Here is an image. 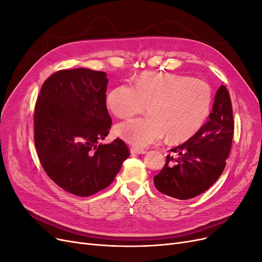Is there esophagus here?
<instances>
[{
  "mask_svg": "<svg viewBox=\"0 0 262 262\" xmlns=\"http://www.w3.org/2000/svg\"><path fill=\"white\" fill-rule=\"evenodd\" d=\"M130 152L132 154H145L146 150L143 148H139V147H131Z\"/></svg>",
  "mask_w": 262,
  "mask_h": 262,
  "instance_id": "esophagus-1",
  "label": "esophagus"
}]
</instances>
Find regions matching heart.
Listing matches in <instances>:
<instances>
[{"instance_id": "heart-1", "label": "heart", "mask_w": 262, "mask_h": 262, "mask_svg": "<svg viewBox=\"0 0 262 262\" xmlns=\"http://www.w3.org/2000/svg\"><path fill=\"white\" fill-rule=\"evenodd\" d=\"M212 90L200 78L161 72H144L133 83L116 86L107 95L108 109L118 118H129L146 106L147 116L118 123L115 132L129 144L143 147L161 140L192 138L207 121Z\"/></svg>"}]
</instances>
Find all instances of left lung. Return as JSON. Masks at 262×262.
Wrapping results in <instances>:
<instances>
[{
    "mask_svg": "<svg viewBox=\"0 0 262 262\" xmlns=\"http://www.w3.org/2000/svg\"><path fill=\"white\" fill-rule=\"evenodd\" d=\"M233 136L232 101L226 87L221 85L209 121L184 144L170 149L163 169L154 177L155 188L179 200L207 191L225 168Z\"/></svg>",
    "mask_w": 262,
    "mask_h": 262,
    "instance_id": "left-lung-1",
    "label": "left lung"
}]
</instances>
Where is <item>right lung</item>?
I'll return each instance as SVG.
<instances>
[{"label": "right lung", "mask_w": 262, "mask_h": 262, "mask_svg": "<svg viewBox=\"0 0 262 262\" xmlns=\"http://www.w3.org/2000/svg\"><path fill=\"white\" fill-rule=\"evenodd\" d=\"M105 72L61 70L43 82L36 101L34 139L47 175L66 191L89 196L114 181L129 147L121 139L100 144L112 128Z\"/></svg>", "instance_id": "add662e5"}]
</instances>
